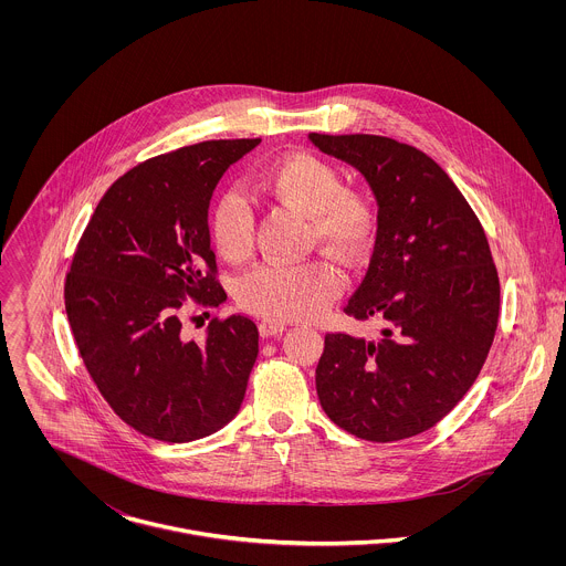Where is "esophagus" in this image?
Returning a JSON list of instances; mask_svg holds the SVG:
<instances>
[{"instance_id":"1","label":"esophagus","mask_w":566,"mask_h":566,"mask_svg":"<svg viewBox=\"0 0 566 566\" xmlns=\"http://www.w3.org/2000/svg\"><path fill=\"white\" fill-rule=\"evenodd\" d=\"M259 331H261L263 337H274V335L285 333V331H287V324L281 323V321H261Z\"/></svg>"}]
</instances>
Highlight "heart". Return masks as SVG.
I'll return each instance as SVG.
<instances>
[{
  "instance_id": "b5f03b06",
  "label": "heart",
  "mask_w": 566,
  "mask_h": 566,
  "mask_svg": "<svg viewBox=\"0 0 566 566\" xmlns=\"http://www.w3.org/2000/svg\"><path fill=\"white\" fill-rule=\"evenodd\" d=\"M254 189L274 207L310 218V242L339 263L355 268L368 254L377 233V209L368 193L346 187L333 163L310 153H294L256 176ZM211 238L233 263L252 256L254 213L238 191L218 198L211 211ZM342 292V272L326 259L301 265H261L245 274L238 298L265 321H310Z\"/></svg>"
}]
</instances>
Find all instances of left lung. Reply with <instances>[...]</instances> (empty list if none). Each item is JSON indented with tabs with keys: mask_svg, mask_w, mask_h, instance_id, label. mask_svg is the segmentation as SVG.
<instances>
[{
	"mask_svg": "<svg viewBox=\"0 0 566 566\" xmlns=\"http://www.w3.org/2000/svg\"><path fill=\"white\" fill-rule=\"evenodd\" d=\"M353 165L377 198L368 272L344 307L379 318V339L326 333L316 390L326 416L370 442L418 436L475 384L499 321V276L484 229L449 174L377 135H310Z\"/></svg>",
	"mask_w": 566,
	"mask_h": 566,
	"instance_id": "obj_1",
	"label": "left lung"
}]
</instances>
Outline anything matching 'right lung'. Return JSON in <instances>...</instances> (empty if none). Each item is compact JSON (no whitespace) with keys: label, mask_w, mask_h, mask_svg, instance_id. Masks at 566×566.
I'll use <instances>...</instances> for the list:
<instances>
[{"label":"right lung","mask_w":566,"mask_h":566,"mask_svg":"<svg viewBox=\"0 0 566 566\" xmlns=\"http://www.w3.org/2000/svg\"><path fill=\"white\" fill-rule=\"evenodd\" d=\"M261 139L202 142L117 178L82 233L65 310L82 361L113 411L139 433L191 442L231 422L259 355L256 324L213 318L205 344L182 335V303L218 307L209 202Z\"/></svg>","instance_id":"obj_1"}]
</instances>
